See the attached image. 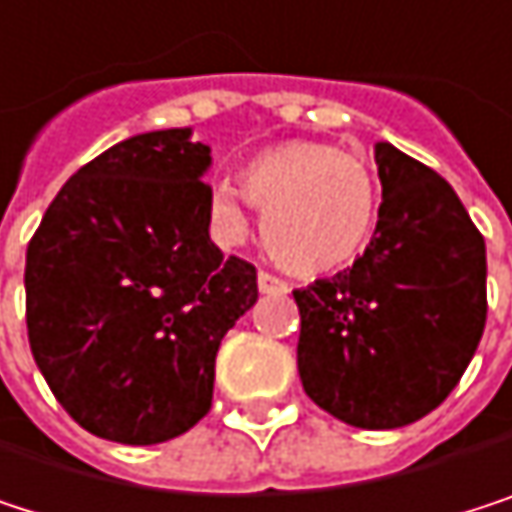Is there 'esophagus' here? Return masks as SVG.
<instances>
[{
    "instance_id": "34e87169",
    "label": "esophagus",
    "mask_w": 512,
    "mask_h": 512,
    "mask_svg": "<svg viewBox=\"0 0 512 512\" xmlns=\"http://www.w3.org/2000/svg\"><path fill=\"white\" fill-rule=\"evenodd\" d=\"M258 288L261 294H288V282H282L273 273H258Z\"/></svg>"
}]
</instances>
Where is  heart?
<instances>
[{
	"label": "heart",
	"mask_w": 512,
	"mask_h": 512,
	"mask_svg": "<svg viewBox=\"0 0 512 512\" xmlns=\"http://www.w3.org/2000/svg\"><path fill=\"white\" fill-rule=\"evenodd\" d=\"M239 193L264 212L270 258L294 276H327L354 264L378 218V194L363 158L318 140L258 152L239 173V191L227 182L212 185V224L233 242L248 230Z\"/></svg>",
	"instance_id": "1"
}]
</instances>
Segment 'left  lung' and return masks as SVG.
<instances>
[{
  "instance_id": "1",
  "label": "left lung",
  "mask_w": 512,
  "mask_h": 512,
  "mask_svg": "<svg viewBox=\"0 0 512 512\" xmlns=\"http://www.w3.org/2000/svg\"><path fill=\"white\" fill-rule=\"evenodd\" d=\"M381 206L351 270L294 291L306 396L357 429L435 411L486 327V242L459 194L393 143H375Z\"/></svg>"
}]
</instances>
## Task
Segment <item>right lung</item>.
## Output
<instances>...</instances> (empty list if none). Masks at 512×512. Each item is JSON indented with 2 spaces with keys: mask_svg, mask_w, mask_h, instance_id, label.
Listing matches in <instances>:
<instances>
[{
  "mask_svg": "<svg viewBox=\"0 0 512 512\" xmlns=\"http://www.w3.org/2000/svg\"><path fill=\"white\" fill-rule=\"evenodd\" d=\"M209 146L134 134L83 164L26 248V327L56 402L116 444H161L212 405L224 333L258 270L209 239Z\"/></svg>",
  "mask_w": 512,
  "mask_h": 512,
  "instance_id": "1",
  "label": "right lung"
}]
</instances>
